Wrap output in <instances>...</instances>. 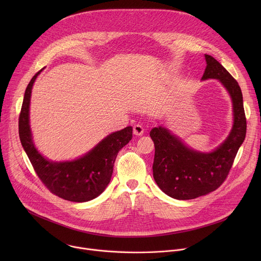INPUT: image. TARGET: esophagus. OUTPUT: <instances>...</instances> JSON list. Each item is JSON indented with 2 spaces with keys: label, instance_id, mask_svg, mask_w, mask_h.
<instances>
[{
  "label": "esophagus",
  "instance_id": "1",
  "mask_svg": "<svg viewBox=\"0 0 261 261\" xmlns=\"http://www.w3.org/2000/svg\"><path fill=\"white\" fill-rule=\"evenodd\" d=\"M143 131H144V129H143L142 125H140V124H136V125H134V126H133V133H134V135L140 136V135H142V134H143Z\"/></svg>",
  "mask_w": 261,
  "mask_h": 261
}]
</instances>
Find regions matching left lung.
<instances>
[{
  "instance_id": "left-lung-1",
  "label": "left lung",
  "mask_w": 261,
  "mask_h": 261,
  "mask_svg": "<svg viewBox=\"0 0 261 261\" xmlns=\"http://www.w3.org/2000/svg\"><path fill=\"white\" fill-rule=\"evenodd\" d=\"M204 57L206 67L202 80L217 79L228 90L233 103L234 124L228 138L210 154L190 150L165 128L152 129L154 178L165 194L179 200L194 199L218 189L226 179L246 137L247 120L238 82L212 56Z\"/></svg>"
}]
</instances>
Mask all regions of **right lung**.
Here are the masks:
<instances>
[{
  "mask_svg": "<svg viewBox=\"0 0 261 261\" xmlns=\"http://www.w3.org/2000/svg\"><path fill=\"white\" fill-rule=\"evenodd\" d=\"M42 70L29 83L18 119V133L22 147L35 172L55 195L69 201L85 202L100 195L109 184L119 151L132 138V127L111 133L86 156L71 162H50L36 150L29 125L32 87Z\"/></svg>",
  "mask_w": 261,
  "mask_h": 261,
  "instance_id": "1",
  "label": "right lung"
}]
</instances>
